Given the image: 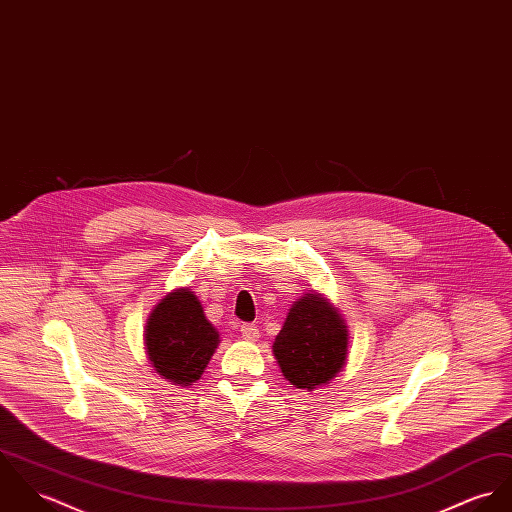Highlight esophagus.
<instances>
[{"mask_svg":"<svg viewBox=\"0 0 512 512\" xmlns=\"http://www.w3.org/2000/svg\"><path fill=\"white\" fill-rule=\"evenodd\" d=\"M239 332L243 340L255 341L259 338V328L255 324H241Z\"/></svg>","mask_w":512,"mask_h":512,"instance_id":"obj_1","label":"esophagus"}]
</instances>
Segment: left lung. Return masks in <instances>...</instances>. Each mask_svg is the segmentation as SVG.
I'll return each instance as SVG.
<instances>
[{"label":"left lung","mask_w":512,"mask_h":512,"mask_svg":"<svg viewBox=\"0 0 512 512\" xmlns=\"http://www.w3.org/2000/svg\"><path fill=\"white\" fill-rule=\"evenodd\" d=\"M284 377L298 389H316L345 363L347 332L340 314L318 294L302 296L273 343Z\"/></svg>","instance_id":"8db88e82"}]
</instances>
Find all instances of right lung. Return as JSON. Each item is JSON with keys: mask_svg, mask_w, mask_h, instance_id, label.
<instances>
[{"mask_svg": "<svg viewBox=\"0 0 512 512\" xmlns=\"http://www.w3.org/2000/svg\"><path fill=\"white\" fill-rule=\"evenodd\" d=\"M147 353L159 375L176 385L200 379L220 338L198 298L180 288L167 294L147 322Z\"/></svg>", "mask_w": 512, "mask_h": 512, "instance_id": "add662e5", "label": "right lung"}]
</instances>
